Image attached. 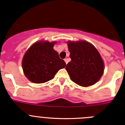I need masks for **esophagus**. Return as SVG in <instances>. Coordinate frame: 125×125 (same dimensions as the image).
Instances as JSON below:
<instances>
[{
  "label": "esophagus",
  "mask_w": 125,
  "mask_h": 125,
  "mask_svg": "<svg viewBox=\"0 0 125 125\" xmlns=\"http://www.w3.org/2000/svg\"><path fill=\"white\" fill-rule=\"evenodd\" d=\"M64 61H65V62H66V64H68V59H67V58H65Z\"/></svg>",
  "instance_id": "1"
}]
</instances>
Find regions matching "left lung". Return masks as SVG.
<instances>
[{
	"mask_svg": "<svg viewBox=\"0 0 125 125\" xmlns=\"http://www.w3.org/2000/svg\"><path fill=\"white\" fill-rule=\"evenodd\" d=\"M71 59L66 65L71 79L81 86L93 85L103 74L104 63L95 47L86 41L68 43Z\"/></svg>",
	"mask_w": 125,
	"mask_h": 125,
	"instance_id": "left-lung-1",
	"label": "left lung"
}]
</instances>
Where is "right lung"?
I'll use <instances>...</instances> for the list:
<instances>
[{"label":"right lung","instance_id":"1","mask_svg":"<svg viewBox=\"0 0 125 125\" xmlns=\"http://www.w3.org/2000/svg\"><path fill=\"white\" fill-rule=\"evenodd\" d=\"M55 42H38L24 54L22 68L25 76L34 83H44L54 78L66 62L53 49Z\"/></svg>","mask_w":125,"mask_h":125}]
</instances>
